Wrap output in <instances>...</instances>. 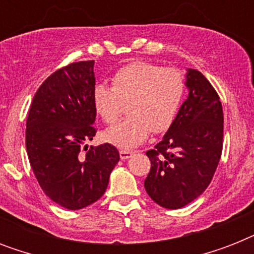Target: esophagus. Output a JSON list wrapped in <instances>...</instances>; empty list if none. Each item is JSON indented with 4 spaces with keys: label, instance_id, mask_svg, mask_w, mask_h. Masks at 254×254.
<instances>
[{
    "label": "esophagus",
    "instance_id": "1",
    "mask_svg": "<svg viewBox=\"0 0 254 254\" xmlns=\"http://www.w3.org/2000/svg\"><path fill=\"white\" fill-rule=\"evenodd\" d=\"M131 155H133V151L120 150V158H121V159H129Z\"/></svg>",
    "mask_w": 254,
    "mask_h": 254
}]
</instances>
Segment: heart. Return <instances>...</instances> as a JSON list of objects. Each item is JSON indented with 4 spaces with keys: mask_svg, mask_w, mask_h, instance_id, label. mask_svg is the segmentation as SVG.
<instances>
[{
    "mask_svg": "<svg viewBox=\"0 0 254 254\" xmlns=\"http://www.w3.org/2000/svg\"><path fill=\"white\" fill-rule=\"evenodd\" d=\"M185 89V77L175 68L142 61L124 65L115 73L112 87L97 84L92 92L95 111L104 123L115 124L127 104L129 119L104 131V141L129 150L146 141L151 131H166L177 117Z\"/></svg>",
    "mask_w": 254,
    "mask_h": 254,
    "instance_id": "b5f03b06",
    "label": "heart"
}]
</instances>
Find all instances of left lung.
I'll return each instance as SVG.
<instances>
[{
	"label": "left lung",
	"mask_w": 254,
	"mask_h": 254,
	"mask_svg": "<svg viewBox=\"0 0 254 254\" xmlns=\"http://www.w3.org/2000/svg\"><path fill=\"white\" fill-rule=\"evenodd\" d=\"M189 95L173 125L154 149L145 179L147 195L158 205L178 209L208 187L223 150V108L216 91L197 69L187 68Z\"/></svg>",
	"instance_id": "1"
}]
</instances>
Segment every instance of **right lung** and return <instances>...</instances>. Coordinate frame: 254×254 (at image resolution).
<instances>
[{"mask_svg":"<svg viewBox=\"0 0 254 254\" xmlns=\"http://www.w3.org/2000/svg\"><path fill=\"white\" fill-rule=\"evenodd\" d=\"M93 65L95 61L76 62L50 75L26 123L27 157L38 183L51 200L72 211L103 196L120 161L111 143L88 149L96 134Z\"/></svg>","mask_w":254,"mask_h":254,"instance_id":"1","label":"right lung"}]
</instances>
